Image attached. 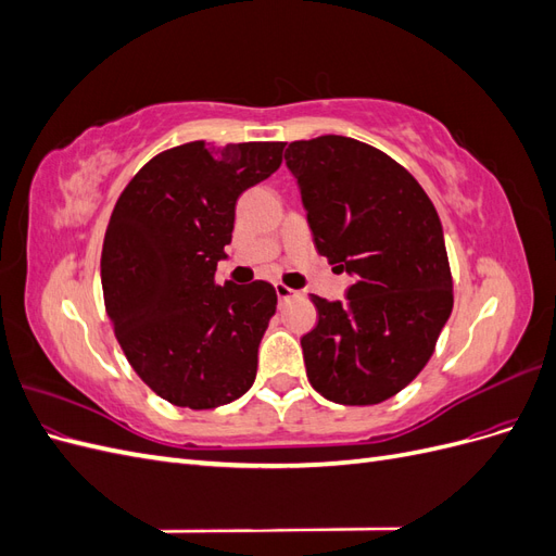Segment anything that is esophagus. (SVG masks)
Returning a JSON list of instances; mask_svg holds the SVG:
<instances>
[{"instance_id":"esophagus-1","label":"esophagus","mask_w":556,"mask_h":556,"mask_svg":"<svg viewBox=\"0 0 556 556\" xmlns=\"http://www.w3.org/2000/svg\"><path fill=\"white\" fill-rule=\"evenodd\" d=\"M299 292L296 290H292V288H288V285H282V282H276V296H278V301L282 304V301H290V299H294Z\"/></svg>"}]
</instances>
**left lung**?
Listing matches in <instances>:
<instances>
[{
    "instance_id": "1",
    "label": "left lung",
    "mask_w": 556,
    "mask_h": 556,
    "mask_svg": "<svg viewBox=\"0 0 556 556\" xmlns=\"http://www.w3.org/2000/svg\"><path fill=\"white\" fill-rule=\"evenodd\" d=\"M285 162L317 252L355 278L345 301L313 294L308 380L333 403L374 406L422 371L452 313L441 217L399 162L362 141H294Z\"/></svg>"
}]
</instances>
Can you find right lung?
<instances>
[{"label": "right lung", "mask_w": 556, "mask_h": 556, "mask_svg": "<svg viewBox=\"0 0 556 556\" xmlns=\"http://www.w3.org/2000/svg\"><path fill=\"white\" fill-rule=\"evenodd\" d=\"M280 141L182 143L155 155L117 199L104 237L106 313L127 362L174 406L243 396L276 313L274 285H215L239 197L282 162Z\"/></svg>", "instance_id": "right-lung-1"}]
</instances>
